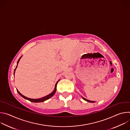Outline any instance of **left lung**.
Masks as SVG:
<instances>
[{"instance_id": "obj_1", "label": "left lung", "mask_w": 130, "mask_h": 130, "mask_svg": "<svg viewBox=\"0 0 130 130\" xmlns=\"http://www.w3.org/2000/svg\"><path fill=\"white\" fill-rule=\"evenodd\" d=\"M82 98H83L84 100H85V101H87V102H91V103H94V102H95V101H90V100H87V99H85V98H83V97H82Z\"/></svg>"}]
</instances>
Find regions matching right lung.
<instances>
[{
    "instance_id": "1",
    "label": "right lung",
    "mask_w": 130,
    "mask_h": 130,
    "mask_svg": "<svg viewBox=\"0 0 130 130\" xmlns=\"http://www.w3.org/2000/svg\"><path fill=\"white\" fill-rule=\"evenodd\" d=\"M22 57H21L19 59H18V61H17V66H16V68H15L14 71V74H15V72L16 69V68H17V67L18 64V63H19V62H20V59H21ZM59 81H60V80L56 83V84H55V87H54V90L51 92V94H49V95H47L46 96H45V97H43V98H39V99H31V98L26 97H25V96L23 95L21 93V92H20V91H18L17 89V91L18 92V93L22 97H23L24 98H25V99H27V100H29V101H31V102H44V101H45L48 100V99L50 98L51 97H52L54 95V94L55 93V91H56V90H57V84H58V82H59Z\"/></svg>"
}]
</instances>
